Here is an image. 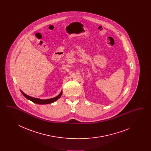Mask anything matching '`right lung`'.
<instances>
[{"label":"right lung","mask_w":151,"mask_h":151,"mask_svg":"<svg viewBox=\"0 0 151 151\" xmlns=\"http://www.w3.org/2000/svg\"><path fill=\"white\" fill-rule=\"evenodd\" d=\"M22 93V94L29 100L32 101L34 103H36L37 104H40V105H45V104H51L55 101L58 100L61 96L62 94V91H61L60 93L59 94L58 96L54 97V98H52V99H47V100H41V99H37V98H33V97H30L29 96L25 94L24 92H22V91H21Z\"/></svg>","instance_id":"right-lung-1"}]
</instances>
